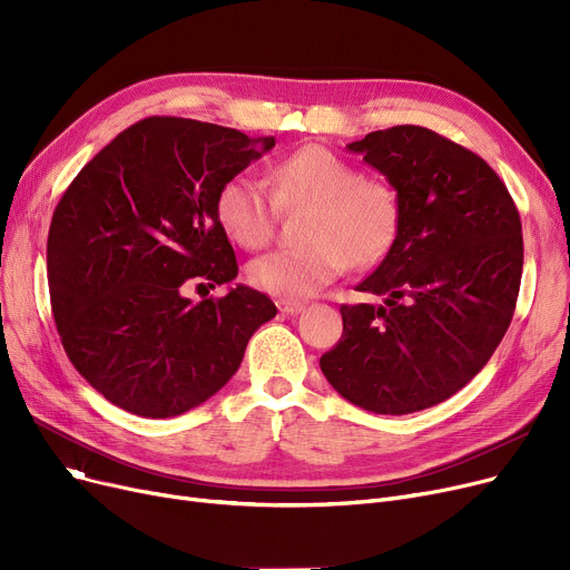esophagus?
<instances>
[{"instance_id": "esophagus-1", "label": "esophagus", "mask_w": 570, "mask_h": 570, "mask_svg": "<svg viewBox=\"0 0 570 570\" xmlns=\"http://www.w3.org/2000/svg\"><path fill=\"white\" fill-rule=\"evenodd\" d=\"M277 307H279V312L282 314H301L303 309H305V303H297V301H279L277 303Z\"/></svg>"}]
</instances>
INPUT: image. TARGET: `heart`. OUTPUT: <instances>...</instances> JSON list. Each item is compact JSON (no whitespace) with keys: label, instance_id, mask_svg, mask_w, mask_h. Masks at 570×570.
I'll return each instance as SVG.
<instances>
[{"label":"heart","instance_id":"1","mask_svg":"<svg viewBox=\"0 0 570 570\" xmlns=\"http://www.w3.org/2000/svg\"><path fill=\"white\" fill-rule=\"evenodd\" d=\"M267 184L235 175L217 194V219L233 243L261 249L279 207H307L303 245L269 252L249 265V282L282 301H305L351 265H374L400 224L397 191L323 145H305L267 168Z\"/></svg>","mask_w":570,"mask_h":570}]
</instances>
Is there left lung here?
<instances>
[{
    "label": "left lung",
    "mask_w": 570,
    "mask_h": 570,
    "mask_svg": "<svg viewBox=\"0 0 570 570\" xmlns=\"http://www.w3.org/2000/svg\"><path fill=\"white\" fill-rule=\"evenodd\" d=\"M346 149L397 191L400 224L357 284L383 305H342L344 333L321 372L365 411H423L481 372L511 325L524 261L518 207L481 157L425 127L372 131Z\"/></svg>",
    "instance_id": "1"
}]
</instances>
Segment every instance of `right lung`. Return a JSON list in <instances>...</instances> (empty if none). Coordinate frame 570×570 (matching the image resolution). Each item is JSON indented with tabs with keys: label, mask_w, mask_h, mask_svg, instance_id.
Returning <instances> with one entry per match:
<instances>
[{
	"label": "right lung",
	"mask_w": 570,
	"mask_h": 570,
	"mask_svg": "<svg viewBox=\"0 0 570 570\" xmlns=\"http://www.w3.org/2000/svg\"><path fill=\"white\" fill-rule=\"evenodd\" d=\"M273 147V136L145 117L59 198L48 230L55 325L73 367L115 406L170 417L203 404L275 318V303L243 284L200 303L185 295L191 282L237 277L217 194Z\"/></svg>",
	"instance_id": "right-lung-1"
}]
</instances>
